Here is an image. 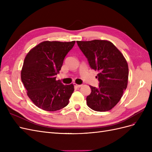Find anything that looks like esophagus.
Returning a JSON list of instances; mask_svg holds the SVG:
<instances>
[{"instance_id": "esophagus-1", "label": "esophagus", "mask_w": 152, "mask_h": 152, "mask_svg": "<svg viewBox=\"0 0 152 152\" xmlns=\"http://www.w3.org/2000/svg\"><path fill=\"white\" fill-rule=\"evenodd\" d=\"M74 86L75 87H77V88H79V87H80L82 86V85H79V84H75Z\"/></svg>"}]
</instances>
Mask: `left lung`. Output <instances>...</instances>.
<instances>
[{
    "label": "left lung",
    "mask_w": 152,
    "mask_h": 152,
    "mask_svg": "<svg viewBox=\"0 0 152 152\" xmlns=\"http://www.w3.org/2000/svg\"><path fill=\"white\" fill-rule=\"evenodd\" d=\"M77 43L90 67L99 72L96 77L99 86H90L91 93L86 98L87 104L94 111H108L118 103L127 88L129 68L126 59L108 40L77 41Z\"/></svg>",
    "instance_id": "8db88e82"
}]
</instances>
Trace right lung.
<instances>
[{"label":"right lung","mask_w":152,"mask_h":152,"mask_svg":"<svg viewBox=\"0 0 152 152\" xmlns=\"http://www.w3.org/2000/svg\"><path fill=\"white\" fill-rule=\"evenodd\" d=\"M75 43V41H44L27 54L21 78L27 95L37 107L54 112L68 105L74 86L64 85L56 80V75Z\"/></svg>","instance_id":"obj_1"}]
</instances>
